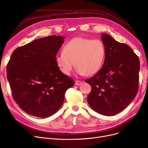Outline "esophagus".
Masks as SVG:
<instances>
[{"instance_id": "1", "label": "esophagus", "mask_w": 148, "mask_h": 148, "mask_svg": "<svg viewBox=\"0 0 148 148\" xmlns=\"http://www.w3.org/2000/svg\"><path fill=\"white\" fill-rule=\"evenodd\" d=\"M82 83H83V82L79 81V80H77V81L75 82V84L77 85H81Z\"/></svg>"}]
</instances>
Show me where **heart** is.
<instances>
[{
	"label": "heart",
	"mask_w": 148,
	"mask_h": 148,
	"mask_svg": "<svg viewBox=\"0 0 148 148\" xmlns=\"http://www.w3.org/2000/svg\"><path fill=\"white\" fill-rule=\"evenodd\" d=\"M106 47L99 39L77 37L70 39L63 47L62 53L56 57V63L61 72L70 75L73 63L77 73L86 76L99 71L104 63Z\"/></svg>",
	"instance_id": "b5f03b06"
}]
</instances>
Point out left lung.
I'll list each match as a JSON object with an SVG mask.
<instances>
[{"label":"left lung","instance_id":"obj_1","mask_svg":"<svg viewBox=\"0 0 148 148\" xmlns=\"http://www.w3.org/2000/svg\"><path fill=\"white\" fill-rule=\"evenodd\" d=\"M106 59L102 69L85 80L91 86L87 100L97 112L112 116L128 106L138 91L139 58L132 48L103 33Z\"/></svg>","mask_w":148,"mask_h":148}]
</instances>
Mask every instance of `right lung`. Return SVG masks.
Masks as SVG:
<instances>
[{"mask_svg":"<svg viewBox=\"0 0 148 148\" xmlns=\"http://www.w3.org/2000/svg\"><path fill=\"white\" fill-rule=\"evenodd\" d=\"M64 37L57 36L36 39L13 52L7 65V77L12 96L25 112L46 118L62 106L65 91L73 79L62 73L56 57Z\"/></svg>","mask_w":148,"mask_h":148,"instance_id":"add662e5","label":"right lung"}]
</instances>
